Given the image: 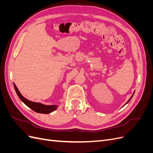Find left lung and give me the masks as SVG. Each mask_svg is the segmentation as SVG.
<instances>
[{"label":"left lung","mask_w":153,"mask_h":153,"mask_svg":"<svg viewBox=\"0 0 153 153\" xmlns=\"http://www.w3.org/2000/svg\"><path fill=\"white\" fill-rule=\"evenodd\" d=\"M134 93H135V92H133V94H132V96H131V98H130V99H129V100H128V101H127V102H126V104H127V103H128V102H129V101H130V100H131V98H132V97H133V94H134ZM126 104H125V105H126Z\"/></svg>","instance_id":"obj_1"}]
</instances>
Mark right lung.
Instances as JSON below:
<instances>
[{
    "instance_id": "right-lung-1",
    "label": "right lung",
    "mask_w": 153,
    "mask_h": 153,
    "mask_svg": "<svg viewBox=\"0 0 153 153\" xmlns=\"http://www.w3.org/2000/svg\"><path fill=\"white\" fill-rule=\"evenodd\" d=\"M14 87H15V89L16 91V92L17 95L19 97L20 99L24 102L28 107H29L32 110H34V112L40 113V114H50L51 112H53L54 110L57 108V105H45L43 104H41L39 103H36L33 102V101H29L25 98L21 94L20 91H18V88L16 87V85L14 84Z\"/></svg>"
}]
</instances>
